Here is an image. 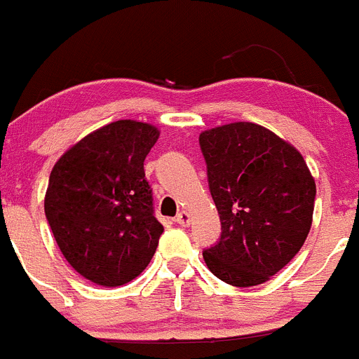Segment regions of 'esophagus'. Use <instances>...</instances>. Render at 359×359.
<instances>
[{"mask_svg": "<svg viewBox=\"0 0 359 359\" xmlns=\"http://www.w3.org/2000/svg\"><path fill=\"white\" fill-rule=\"evenodd\" d=\"M175 222L180 225V227H187V225H189V222H191V216H189V212L180 211L179 215L175 216Z\"/></svg>", "mask_w": 359, "mask_h": 359, "instance_id": "34e87169", "label": "esophagus"}]
</instances>
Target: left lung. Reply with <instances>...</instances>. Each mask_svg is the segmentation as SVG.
I'll return each instance as SVG.
<instances>
[{"instance_id":"obj_1","label":"left lung","mask_w":359,"mask_h":359,"mask_svg":"<svg viewBox=\"0 0 359 359\" xmlns=\"http://www.w3.org/2000/svg\"><path fill=\"white\" fill-rule=\"evenodd\" d=\"M222 234L203 261L232 286L266 283L304 245L316 186L299 151L248 121L200 134Z\"/></svg>"}]
</instances>
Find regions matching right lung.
Here are the masks:
<instances>
[{
    "mask_svg": "<svg viewBox=\"0 0 359 359\" xmlns=\"http://www.w3.org/2000/svg\"><path fill=\"white\" fill-rule=\"evenodd\" d=\"M159 130L119 119L86 135L51 170L44 212L67 263L100 286H121L151 261L164 227L144 159Z\"/></svg>",
    "mask_w": 359,
    "mask_h": 359,
    "instance_id": "1",
    "label": "right lung"
}]
</instances>
